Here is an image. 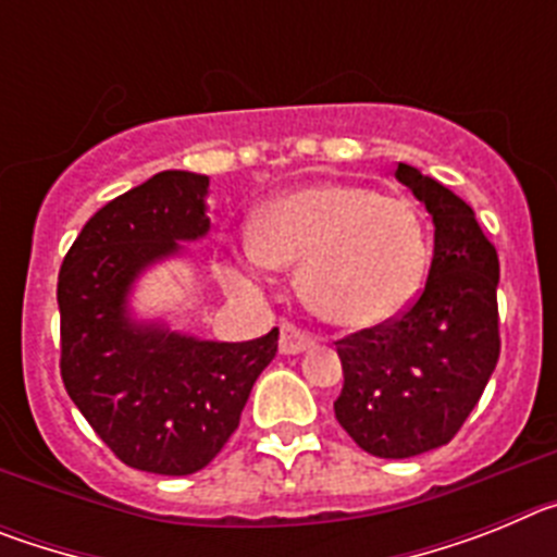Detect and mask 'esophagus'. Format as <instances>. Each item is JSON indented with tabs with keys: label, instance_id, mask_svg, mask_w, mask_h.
<instances>
[{
	"label": "esophagus",
	"instance_id": "obj_1",
	"mask_svg": "<svg viewBox=\"0 0 557 557\" xmlns=\"http://www.w3.org/2000/svg\"><path fill=\"white\" fill-rule=\"evenodd\" d=\"M314 346L312 334L298 329L295 323H284L282 326V339H278V351L282 354H301L309 351Z\"/></svg>",
	"mask_w": 557,
	"mask_h": 557
}]
</instances>
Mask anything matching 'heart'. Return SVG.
Returning <instances> with one entry per match:
<instances>
[{
	"label": "heart",
	"instance_id": "obj_1",
	"mask_svg": "<svg viewBox=\"0 0 557 557\" xmlns=\"http://www.w3.org/2000/svg\"><path fill=\"white\" fill-rule=\"evenodd\" d=\"M430 256V228L412 200L351 181H312L256 211L253 239L225 273L245 282L270 268H301L298 289L318 318L368 329L416 298Z\"/></svg>",
	"mask_w": 557,
	"mask_h": 557
}]
</instances>
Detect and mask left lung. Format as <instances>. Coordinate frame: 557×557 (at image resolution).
<instances>
[{"mask_svg": "<svg viewBox=\"0 0 557 557\" xmlns=\"http://www.w3.org/2000/svg\"><path fill=\"white\" fill-rule=\"evenodd\" d=\"M435 225L424 293L401 318L339 339V426L373 457L405 460L449 444L499 359V256L455 191L396 166Z\"/></svg>", "mask_w": 557, "mask_h": 557, "instance_id": "1", "label": "left lung"}]
</instances>
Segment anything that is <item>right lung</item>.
<instances>
[{
	"instance_id": "1",
	"label": "right lung",
	"mask_w": 557,
	"mask_h": 557,
	"mask_svg": "<svg viewBox=\"0 0 557 557\" xmlns=\"http://www.w3.org/2000/svg\"><path fill=\"white\" fill-rule=\"evenodd\" d=\"M209 178L164 170L83 225L58 275L61 376L69 398L125 466L186 476L239 426L278 329L218 343L133 314L136 282L209 234Z\"/></svg>"
}]
</instances>
